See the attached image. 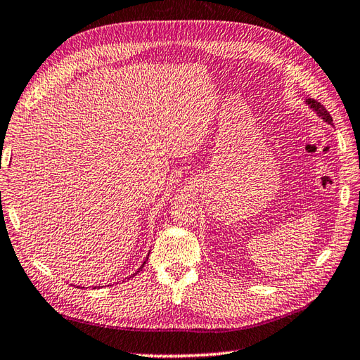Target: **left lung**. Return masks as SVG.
<instances>
[{"instance_id": "8db88e82", "label": "left lung", "mask_w": 360, "mask_h": 360, "mask_svg": "<svg viewBox=\"0 0 360 360\" xmlns=\"http://www.w3.org/2000/svg\"><path fill=\"white\" fill-rule=\"evenodd\" d=\"M306 104L309 105L315 113H317L321 120L323 121H326L328 124H333V118H331V115H329V112L328 110L320 104V102H317L315 99H306Z\"/></svg>"}]
</instances>
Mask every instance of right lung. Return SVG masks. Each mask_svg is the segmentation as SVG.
<instances>
[{
	"label": "right lung",
	"mask_w": 360,
	"mask_h": 360,
	"mask_svg": "<svg viewBox=\"0 0 360 360\" xmlns=\"http://www.w3.org/2000/svg\"><path fill=\"white\" fill-rule=\"evenodd\" d=\"M146 259H149V256H148V258H146ZM144 264H146V261H144V262H143V266H141V267H139V269H138V272H139V270H141V269H143V267H144ZM138 272H136V274H138ZM136 274H134V275H136Z\"/></svg>",
	"instance_id": "1"
}]
</instances>
